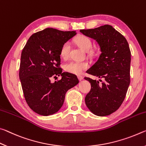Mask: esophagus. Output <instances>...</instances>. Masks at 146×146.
<instances>
[{"label": "esophagus", "instance_id": "1", "mask_svg": "<svg viewBox=\"0 0 146 146\" xmlns=\"http://www.w3.org/2000/svg\"><path fill=\"white\" fill-rule=\"evenodd\" d=\"M78 80H80V81H82V80H83V76H78Z\"/></svg>", "mask_w": 146, "mask_h": 146}]
</instances>
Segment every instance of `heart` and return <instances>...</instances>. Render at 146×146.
I'll return each mask as SVG.
<instances>
[{
  "label": "heart",
  "mask_w": 146,
  "mask_h": 146,
  "mask_svg": "<svg viewBox=\"0 0 146 146\" xmlns=\"http://www.w3.org/2000/svg\"><path fill=\"white\" fill-rule=\"evenodd\" d=\"M75 42L83 51L89 52L91 50L92 43L91 40L85 35H79L75 39ZM70 50V44L69 42H65L62 45L60 49L61 57L65 59L68 56ZM89 67V64L87 62L70 61L64 64V68L66 72L74 74H81L83 72Z\"/></svg>",
  "instance_id": "1"
}]
</instances>
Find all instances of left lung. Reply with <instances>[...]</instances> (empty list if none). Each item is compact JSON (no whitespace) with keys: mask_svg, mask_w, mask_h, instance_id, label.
Masks as SVG:
<instances>
[{"mask_svg":"<svg viewBox=\"0 0 146 146\" xmlns=\"http://www.w3.org/2000/svg\"><path fill=\"white\" fill-rule=\"evenodd\" d=\"M85 36L98 42V59L87 71L103 82L85 78L91 85L85 104L95 115H109L122 104L130 83L131 52L127 40L113 26L106 25L94 29L80 30Z\"/></svg>","mask_w":146,"mask_h":146,"instance_id":"8db88e82","label":"left lung"}]
</instances>
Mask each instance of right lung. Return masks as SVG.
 <instances>
[{
	"instance_id": "obj_1",
	"label": "right lung",
	"mask_w": 146,
	"mask_h": 146,
	"mask_svg": "<svg viewBox=\"0 0 146 146\" xmlns=\"http://www.w3.org/2000/svg\"><path fill=\"white\" fill-rule=\"evenodd\" d=\"M76 33L48 28L31 35L24 47L19 79L28 106L38 114L49 116L58 112L66 92L79 83L76 75L62 72L58 67L61 47ZM60 75V80L51 82L52 77Z\"/></svg>"
}]
</instances>
